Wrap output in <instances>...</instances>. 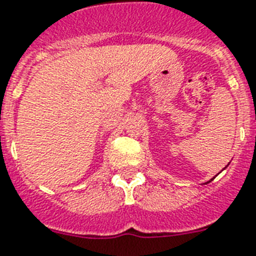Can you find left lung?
Listing matches in <instances>:
<instances>
[{
    "label": "left lung",
    "instance_id": "1",
    "mask_svg": "<svg viewBox=\"0 0 256 256\" xmlns=\"http://www.w3.org/2000/svg\"><path fill=\"white\" fill-rule=\"evenodd\" d=\"M212 180H214V178H212ZM212 180H211V181H212ZM211 181H210V182H211Z\"/></svg>",
    "mask_w": 256,
    "mask_h": 256
}]
</instances>
